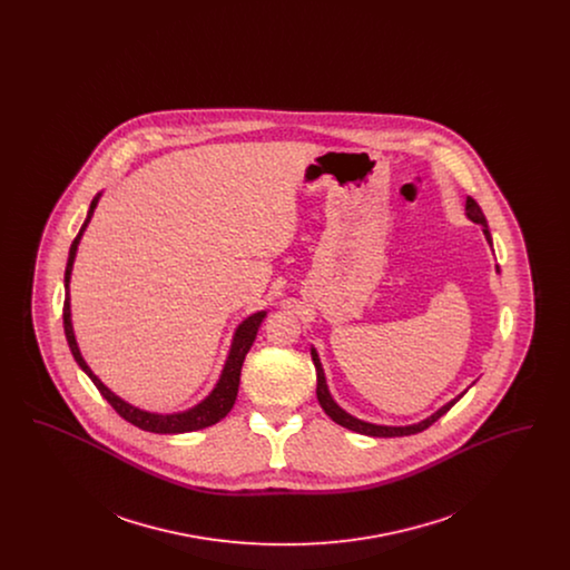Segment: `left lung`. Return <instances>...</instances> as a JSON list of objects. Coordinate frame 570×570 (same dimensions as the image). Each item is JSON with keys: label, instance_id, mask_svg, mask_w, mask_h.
<instances>
[{"label": "left lung", "instance_id": "obj_1", "mask_svg": "<svg viewBox=\"0 0 570 570\" xmlns=\"http://www.w3.org/2000/svg\"><path fill=\"white\" fill-rule=\"evenodd\" d=\"M465 216H468V219H472L474 224H481V226H483V235H485L488 244H493V242H491V233H489L488 219L483 216L481 207L476 205V200H474V198H470V196L465 198ZM495 272L500 273V267H495ZM312 361H314V365H316V380H318V384H316V397H318V402H321V406H323L326 414H328L337 425H342V428H346V430H351V432H356V434L372 435V438H397V435L419 434V432L428 430V428H430L432 423H435L442 414H446L451 407L455 406V404L460 402L461 397H463V393H465V391H463V393H460L455 400H451L449 404H444L440 410H435L432 416H428V419H423V421H419V423H414V425H402V428H393V425H376V423L361 421V419H356L353 414H348L344 407L337 406V404H335V400H333V397H331V393H328L325 370H323V363H321V358H318L316 348H312Z\"/></svg>", "mask_w": 570, "mask_h": 570}]
</instances>
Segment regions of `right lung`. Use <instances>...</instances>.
Returning a JSON list of instances; mask_svg holds the SVG:
<instances>
[{"mask_svg":"<svg viewBox=\"0 0 570 570\" xmlns=\"http://www.w3.org/2000/svg\"><path fill=\"white\" fill-rule=\"evenodd\" d=\"M102 191L96 194V198L91 200L89 205V212L87 217L82 222L81 230L77 235V239L70 245V254H68V265H66V301H63V331H66V340H68V346H70V353L75 356V361L79 363L82 372L91 379V382L98 386V391L102 393V397L109 402L110 406L115 407V412L119 416H124L128 423H132L136 428L145 430V432H154V434H186V432H196V430H205V428H212L216 425L217 421H222L230 407L237 400V391H239V376H242V365H244L245 354L252 348L254 340H256V333H258V326L265 321L267 312H256L252 316H247L242 325L237 326L235 335H233V344H230V351L226 356V363H224V370L219 374L214 391L196 406L190 410H184V412H173V414H160V412H149V410H142V407L132 406L128 402H124L119 395H115L110 391L109 386L98 379L89 365L85 363L81 351H79V344H77V337H75V328H72V312H70V275H72V265H75V258H77V249L81 244L82 233L87 228V224L91 222L94 216V209L98 207V200H100Z\"/></svg>","mask_w":570,"mask_h":570,"instance_id":"1","label":"right lung"}]
</instances>
